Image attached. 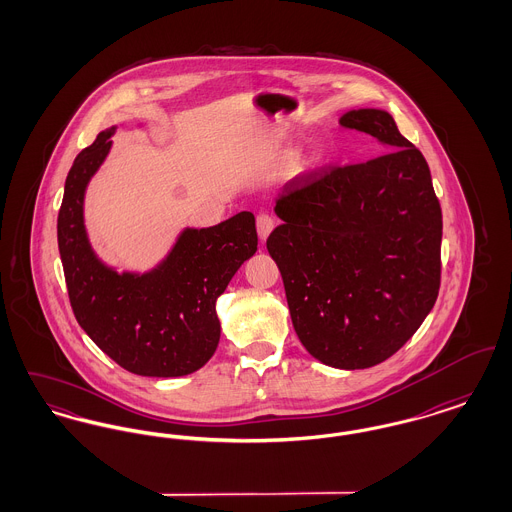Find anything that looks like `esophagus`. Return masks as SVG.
I'll return each mask as SVG.
<instances>
[{
  "label": "esophagus",
  "mask_w": 512,
  "mask_h": 512,
  "mask_svg": "<svg viewBox=\"0 0 512 512\" xmlns=\"http://www.w3.org/2000/svg\"><path fill=\"white\" fill-rule=\"evenodd\" d=\"M272 228H274V219L268 213L257 215V234H259L261 242L267 240L268 234L272 232Z\"/></svg>",
  "instance_id": "obj_1"
}]
</instances>
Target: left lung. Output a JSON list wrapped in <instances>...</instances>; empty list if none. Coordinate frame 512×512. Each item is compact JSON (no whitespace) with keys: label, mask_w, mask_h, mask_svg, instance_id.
Wrapping results in <instances>:
<instances>
[{"label":"left lung","mask_w":512,"mask_h":512,"mask_svg":"<svg viewBox=\"0 0 512 512\" xmlns=\"http://www.w3.org/2000/svg\"><path fill=\"white\" fill-rule=\"evenodd\" d=\"M340 124L388 153L295 176L276 199L284 222L267 249L305 349L357 370L390 359L432 311L443 222L428 163L390 113L357 109Z\"/></svg>","instance_id":"obj_1"}]
</instances>
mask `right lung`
<instances>
[{"label":"right lung","mask_w":512,"mask_h":512,"mask_svg":"<svg viewBox=\"0 0 512 512\" xmlns=\"http://www.w3.org/2000/svg\"><path fill=\"white\" fill-rule=\"evenodd\" d=\"M115 126L82 149L65 182L57 242L74 317L124 370L151 378L186 376L220 340L215 303L257 251L255 217L242 211L211 228H186L159 267L119 274L105 267L84 228V192L111 149Z\"/></svg>","instance_id":"add662e5"}]
</instances>
